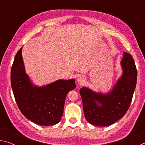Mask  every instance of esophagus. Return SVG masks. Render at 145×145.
Segmentation results:
<instances>
[{"label": "esophagus", "instance_id": "34e87169", "mask_svg": "<svg viewBox=\"0 0 145 145\" xmlns=\"http://www.w3.org/2000/svg\"><path fill=\"white\" fill-rule=\"evenodd\" d=\"M77 80V82H78V84H82L83 83L85 82L86 77H84V76L81 75V76H80V77H78Z\"/></svg>", "mask_w": 145, "mask_h": 145}]
</instances>
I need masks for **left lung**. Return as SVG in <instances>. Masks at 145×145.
Here are the masks:
<instances>
[{"mask_svg": "<svg viewBox=\"0 0 145 145\" xmlns=\"http://www.w3.org/2000/svg\"><path fill=\"white\" fill-rule=\"evenodd\" d=\"M121 67L122 75L109 92H96L86 87L80 89L85 118L93 125H111L128 111L136 88L137 75L131 54L123 52Z\"/></svg>", "mask_w": 145, "mask_h": 145, "instance_id": "left-lung-1", "label": "left lung"}]
</instances>
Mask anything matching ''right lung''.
<instances>
[{
	"mask_svg": "<svg viewBox=\"0 0 145 145\" xmlns=\"http://www.w3.org/2000/svg\"><path fill=\"white\" fill-rule=\"evenodd\" d=\"M22 47L15 56L11 71V84L14 99L25 118L42 126L60 121L68 93L74 89L75 80L59 79L47 85H34L27 74Z\"/></svg>",
	"mask_w": 145,
	"mask_h": 145,
	"instance_id": "add662e5",
	"label": "right lung"
}]
</instances>
